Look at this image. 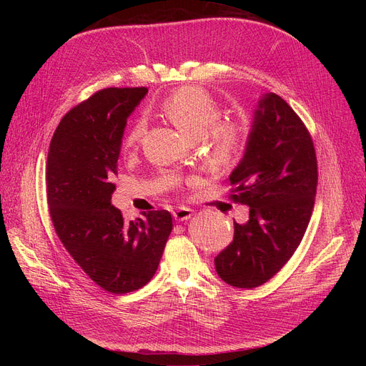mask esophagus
I'll list each match as a JSON object with an SVG mask.
<instances>
[{
  "label": "esophagus",
  "mask_w": 366,
  "mask_h": 366,
  "mask_svg": "<svg viewBox=\"0 0 366 366\" xmlns=\"http://www.w3.org/2000/svg\"><path fill=\"white\" fill-rule=\"evenodd\" d=\"M193 215H194V210L189 207H178L173 210V218L177 221H188Z\"/></svg>",
  "instance_id": "34e87169"
}]
</instances>
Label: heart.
Listing matches in <instances>:
<instances>
[{"label":"heart","instance_id":"heart-1","mask_svg":"<svg viewBox=\"0 0 366 366\" xmlns=\"http://www.w3.org/2000/svg\"><path fill=\"white\" fill-rule=\"evenodd\" d=\"M159 109L188 139L203 144L204 159L214 169L233 166L246 149L251 133L249 122L234 114L219 119V104L200 86L173 90L160 102ZM144 132V120H134L124 134L123 147H137Z\"/></svg>","mask_w":366,"mask_h":366}]
</instances>
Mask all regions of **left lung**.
<instances>
[{
    "label": "left lung",
    "mask_w": 366,
    "mask_h": 366,
    "mask_svg": "<svg viewBox=\"0 0 366 366\" xmlns=\"http://www.w3.org/2000/svg\"><path fill=\"white\" fill-rule=\"evenodd\" d=\"M229 182V200L249 206V219L234 224V239L215 258V267L225 283L252 290L291 259L316 199L312 134L279 94L268 93L259 101L244 157Z\"/></svg>",
    "instance_id": "8db88e82"
}]
</instances>
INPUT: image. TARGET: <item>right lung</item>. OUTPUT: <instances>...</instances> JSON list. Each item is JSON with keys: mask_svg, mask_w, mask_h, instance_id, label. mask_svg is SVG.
I'll return each mask as SVG.
<instances>
[{"mask_svg": "<svg viewBox=\"0 0 366 366\" xmlns=\"http://www.w3.org/2000/svg\"><path fill=\"white\" fill-rule=\"evenodd\" d=\"M147 87H107L71 108L47 157V203L54 232L72 259L102 290L127 294L156 274L172 233L169 210L126 222L111 204L129 114Z\"/></svg>", "mask_w": 366, "mask_h": 366, "instance_id": "add662e5", "label": "right lung"}]
</instances>
